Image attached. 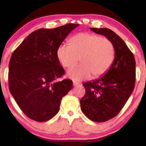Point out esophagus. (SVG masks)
I'll return each instance as SVG.
<instances>
[{"mask_svg": "<svg viewBox=\"0 0 146 146\" xmlns=\"http://www.w3.org/2000/svg\"><path fill=\"white\" fill-rule=\"evenodd\" d=\"M79 84H80L79 82H75V81L73 82V86H78Z\"/></svg>", "mask_w": 146, "mask_h": 146, "instance_id": "obj_1", "label": "esophagus"}]
</instances>
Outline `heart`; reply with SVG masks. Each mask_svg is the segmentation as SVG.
Masks as SVG:
<instances>
[{
  "label": "heart",
  "instance_id": "heart-1",
  "mask_svg": "<svg viewBox=\"0 0 146 146\" xmlns=\"http://www.w3.org/2000/svg\"><path fill=\"white\" fill-rule=\"evenodd\" d=\"M57 56L64 67L70 68L67 75L74 80L104 74L110 68L115 56L113 44L109 39L90 33H80L70 40V45L62 44L58 48Z\"/></svg>",
  "mask_w": 146,
  "mask_h": 146
}]
</instances>
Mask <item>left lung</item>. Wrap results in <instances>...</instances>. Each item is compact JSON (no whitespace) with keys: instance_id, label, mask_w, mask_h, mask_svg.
Segmentation results:
<instances>
[{"instance_id":"obj_1","label":"left lung","mask_w":146,"mask_h":146,"mask_svg":"<svg viewBox=\"0 0 146 146\" xmlns=\"http://www.w3.org/2000/svg\"><path fill=\"white\" fill-rule=\"evenodd\" d=\"M90 29L109 39L115 50L114 60L107 72L99 78L84 83L86 93L80 101L82 111L88 118L104 122L117 115L132 93L135 61L124 41L111 30Z\"/></svg>"}]
</instances>
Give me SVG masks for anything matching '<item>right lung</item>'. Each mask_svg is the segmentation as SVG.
I'll list each match as a JSON object with an SVG mask.
<instances>
[{"label": "right lung", "instance_id": "right-lung-1", "mask_svg": "<svg viewBox=\"0 0 146 146\" xmlns=\"http://www.w3.org/2000/svg\"><path fill=\"white\" fill-rule=\"evenodd\" d=\"M79 25L67 24L52 29H40L28 36L14 51L9 68V90L17 104L29 118L49 120L58 112L62 97L72 88L64 74L57 50Z\"/></svg>", "mask_w": 146, "mask_h": 146}]
</instances>
